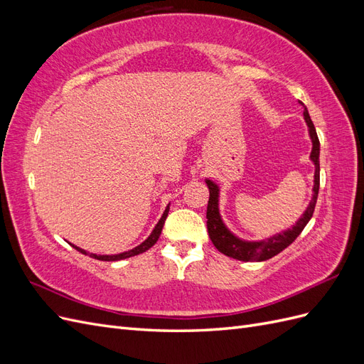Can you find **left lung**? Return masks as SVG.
<instances>
[{
	"label": "left lung",
	"mask_w": 364,
	"mask_h": 364,
	"mask_svg": "<svg viewBox=\"0 0 364 364\" xmlns=\"http://www.w3.org/2000/svg\"><path fill=\"white\" fill-rule=\"evenodd\" d=\"M304 117L308 124V130H310V136L313 141V150H311V161L316 165V173H314V194L313 200L308 205L306 211L304 213L302 218H299L291 229L285 230L282 234L274 235L272 238H267L264 241H243L232 235L228 230V228L223 225L222 218L218 214V186L211 182L206 181L208 188H209V200H208V209H206V218H208V234L211 238L213 245L217 247L218 252L225 253L226 257L235 258L240 261H266L274 255H278L285 247H289L293 241L299 237V234L310 222L313 217L316 202H317V194H318V185H321V164H318V153H321V142H318L316 127L313 121L308 114L306 107L304 109Z\"/></svg>",
	"instance_id": "1"
}]
</instances>
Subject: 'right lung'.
I'll list each match as a JSON object with an SVG mask.
<instances>
[{"mask_svg":"<svg viewBox=\"0 0 364 364\" xmlns=\"http://www.w3.org/2000/svg\"><path fill=\"white\" fill-rule=\"evenodd\" d=\"M167 215H168V206H167V209H165V211H164V214H162L161 220L158 222V225L155 226V229H153V232L150 234V237L144 241V243H141V245H139V246H136L135 249H132V250H129V252L118 253V255H95V253H90V257H92V258H95V259H100V261H118V259H124V258H130V257L139 255V253L149 250L153 245L156 243L158 238H159V235H161V230H162V228H164L165 218H167ZM73 247H74V249H77L79 252H82V253H85V255H86V252H85L83 249L77 247V246H73Z\"/></svg>","mask_w":364,"mask_h":364,"instance_id":"add662e5","label":"right lung"}]
</instances>
